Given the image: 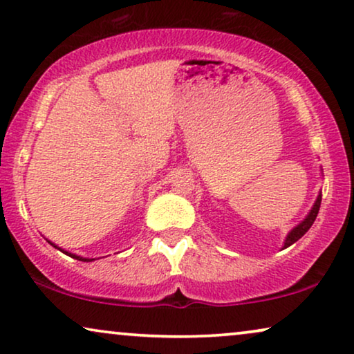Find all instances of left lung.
<instances>
[{
	"instance_id": "left-lung-1",
	"label": "left lung",
	"mask_w": 354,
	"mask_h": 354,
	"mask_svg": "<svg viewBox=\"0 0 354 354\" xmlns=\"http://www.w3.org/2000/svg\"><path fill=\"white\" fill-rule=\"evenodd\" d=\"M321 201H322V193L319 192L316 201H314V205H313V207H311V211L308 212V216L304 217V219H303L301 222H299L298 225H295L293 229L288 232V235L285 236V241H283L282 250L288 248L290 245H293L295 241H298L304 234H306V232H308L309 229H311V225L314 224V221H316V217H317L319 207H321Z\"/></svg>"
}]
</instances>
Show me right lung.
<instances>
[{
	"mask_svg": "<svg viewBox=\"0 0 354 354\" xmlns=\"http://www.w3.org/2000/svg\"><path fill=\"white\" fill-rule=\"evenodd\" d=\"M51 243V241H50ZM53 246H55V248H57V250H61L62 253L64 254H67V256H71V258H74V259H79V261H84V263H90V261H95V259H90V258H82V256H77V254H72V253H69V251H66V250H62V248H59V246L57 245H55V243H51Z\"/></svg>",
	"mask_w": 354,
	"mask_h": 354,
	"instance_id": "add662e5",
	"label": "right lung"
}]
</instances>
